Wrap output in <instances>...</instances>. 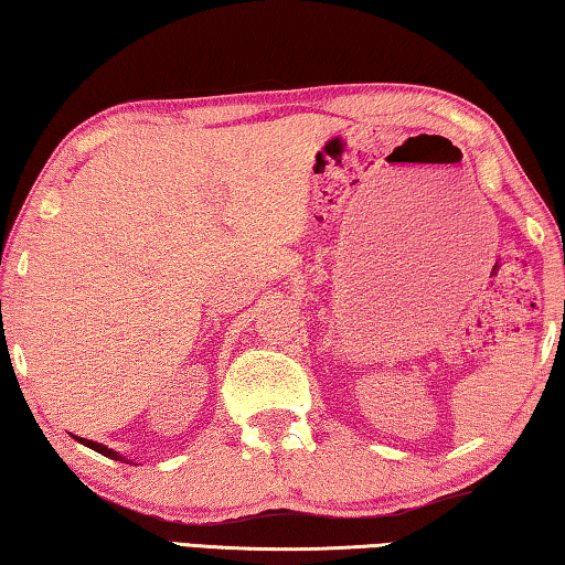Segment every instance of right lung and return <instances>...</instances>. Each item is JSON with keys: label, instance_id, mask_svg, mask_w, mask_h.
I'll list each match as a JSON object with an SVG mask.
<instances>
[{"label": "right lung", "instance_id": "1", "mask_svg": "<svg viewBox=\"0 0 565 565\" xmlns=\"http://www.w3.org/2000/svg\"><path fill=\"white\" fill-rule=\"evenodd\" d=\"M76 441L79 444H84V446H89L92 451H97V454H102V456H107V458H114V461H124V463H129L127 458H124L121 454H117L114 451V448H107V446H102V444H97V441H89V438H79L76 436Z\"/></svg>", "mask_w": 565, "mask_h": 565}]
</instances>
